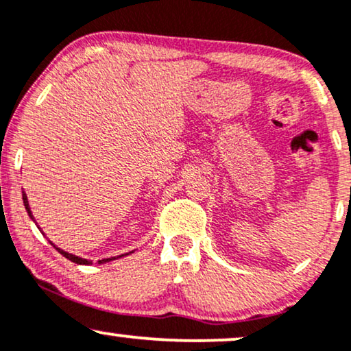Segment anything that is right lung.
<instances>
[{
    "instance_id": "right-lung-1",
    "label": "right lung",
    "mask_w": 351,
    "mask_h": 351,
    "mask_svg": "<svg viewBox=\"0 0 351 351\" xmlns=\"http://www.w3.org/2000/svg\"><path fill=\"white\" fill-rule=\"evenodd\" d=\"M22 199H23V205H25L27 213H29V217H30L32 219H34V215H32V210H30V205H29V199H27V194H25V193H22ZM53 245H54V244H53ZM54 247H56V245H54ZM56 250H58L60 255H64L65 258H67V260L73 261V263H77V265H91V261H90V260H86V258H80V256L69 254V252H64L62 249H59V247H56ZM119 256H123V255H119ZM110 260H115V256H112V258L99 260V261H97V263H106V261H110Z\"/></svg>"
}]
</instances>
